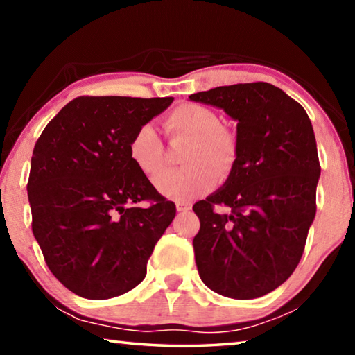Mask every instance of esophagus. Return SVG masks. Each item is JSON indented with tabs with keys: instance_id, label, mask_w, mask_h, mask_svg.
<instances>
[{
	"instance_id": "1",
	"label": "esophagus",
	"mask_w": 355,
	"mask_h": 355,
	"mask_svg": "<svg viewBox=\"0 0 355 355\" xmlns=\"http://www.w3.org/2000/svg\"><path fill=\"white\" fill-rule=\"evenodd\" d=\"M191 207L189 202H177V211H189Z\"/></svg>"
}]
</instances>
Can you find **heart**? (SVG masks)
I'll return each mask as SVG.
<instances>
[{
  "label": "heart",
  "instance_id": "obj_1",
  "mask_svg": "<svg viewBox=\"0 0 355 355\" xmlns=\"http://www.w3.org/2000/svg\"><path fill=\"white\" fill-rule=\"evenodd\" d=\"M172 139L191 141L183 156L186 167L166 171L164 146L153 125L137 128L128 142L131 163L144 175L155 178V186L167 199L188 202L211 191L235 169L238 161L236 136L220 127V119L213 110L197 103L178 105L164 120Z\"/></svg>",
  "mask_w": 355,
  "mask_h": 355
}]
</instances>
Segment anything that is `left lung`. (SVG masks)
Returning <instances> with one entry per match:
<instances>
[{
  "label": "left lung",
  "instance_id": "8db88e82",
  "mask_svg": "<svg viewBox=\"0 0 355 355\" xmlns=\"http://www.w3.org/2000/svg\"><path fill=\"white\" fill-rule=\"evenodd\" d=\"M189 100L224 110L236 120L238 161L227 182L192 209L203 284L233 299H255L290 277L304 254L316 214L321 173L307 112L269 83L220 86ZM216 205L231 208L228 215Z\"/></svg>",
  "mask_w": 355,
  "mask_h": 355
}]
</instances>
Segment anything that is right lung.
Returning <instances> with one entry per match:
<instances>
[{"instance_id":"right-lung-1","label":"right lung","mask_w":355,"mask_h":355,"mask_svg":"<svg viewBox=\"0 0 355 355\" xmlns=\"http://www.w3.org/2000/svg\"><path fill=\"white\" fill-rule=\"evenodd\" d=\"M172 97H78L35 142L28 199L33 233L53 275L86 299L133 290L175 203L136 169L128 142ZM150 202L148 207L136 202Z\"/></svg>"}]
</instances>
